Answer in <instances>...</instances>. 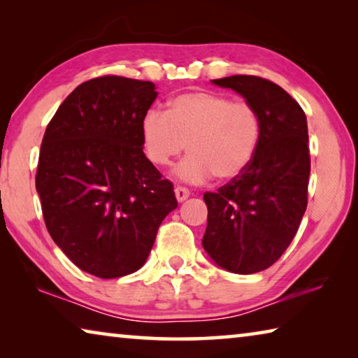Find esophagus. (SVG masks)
<instances>
[{
	"mask_svg": "<svg viewBox=\"0 0 358 358\" xmlns=\"http://www.w3.org/2000/svg\"><path fill=\"white\" fill-rule=\"evenodd\" d=\"M189 196H191V192H189V189H187V187H185V186L175 187V197H177L178 202L186 201V199Z\"/></svg>",
	"mask_w": 358,
	"mask_h": 358,
	"instance_id": "34e87169",
	"label": "esophagus"
}]
</instances>
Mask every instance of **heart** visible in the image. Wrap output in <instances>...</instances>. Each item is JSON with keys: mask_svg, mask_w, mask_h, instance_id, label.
I'll use <instances>...</instances> for the list:
<instances>
[{"mask_svg": "<svg viewBox=\"0 0 358 358\" xmlns=\"http://www.w3.org/2000/svg\"><path fill=\"white\" fill-rule=\"evenodd\" d=\"M260 137L257 110L226 94L187 92L167 102L166 113L151 108L141 121L143 155L155 167L171 166L187 143L189 156L177 167L189 183L238 178L256 155Z\"/></svg>", "mask_w": 358, "mask_h": 358, "instance_id": "obj_1", "label": "heart"}]
</instances>
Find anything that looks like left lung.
<instances>
[{"label": "left lung", "instance_id": "1", "mask_svg": "<svg viewBox=\"0 0 358 358\" xmlns=\"http://www.w3.org/2000/svg\"><path fill=\"white\" fill-rule=\"evenodd\" d=\"M257 110L260 137L251 164L216 192H205L202 245L227 271L251 275L273 265L294 240L308 205L311 159L306 115L292 96L257 76L216 78Z\"/></svg>", "mask_w": 358, "mask_h": 358}]
</instances>
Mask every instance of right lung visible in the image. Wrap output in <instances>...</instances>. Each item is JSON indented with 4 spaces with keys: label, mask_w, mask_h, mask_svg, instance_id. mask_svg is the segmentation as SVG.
<instances>
[{
    "label": "right lung",
    "mask_w": 358,
    "mask_h": 358,
    "mask_svg": "<svg viewBox=\"0 0 358 358\" xmlns=\"http://www.w3.org/2000/svg\"><path fill=\"white\" fill-rule=\"evenodd\" d=\"M156 96L153 82L92 78L63 101L42 138L36 189L48 234L78 268L104 280L141 268L178 205L142 150L141 121Z\"/></svg>",
    "instance_id": "right-lung-1"
}]
</instances>
